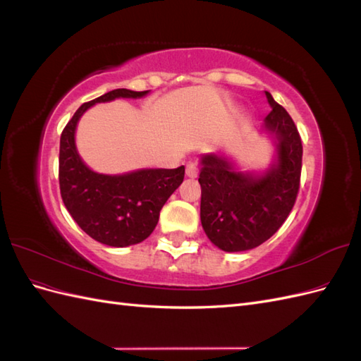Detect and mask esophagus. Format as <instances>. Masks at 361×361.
Wrapping results in <instances>:
<instances>
[{
  "label": "esophagus",
  "instance_id": "34e87169",
  "mask_svg": "<svg viewBox=\"0 0 361 361\" xmlns=\"http://www.w3.org/2000/svg\"><path fill=\"white\" fill-rule=\"evenodd\" d=\"M197 174H199L197 166H195V164H192V162H188L187 164V176L188 178H197Z\"/></svg>",
  "mask_w": 361,
  "mask_h": 361
}]
</instances>
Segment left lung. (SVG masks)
Returning <instances> with one entry per match:
<instances>
[{
  "mask_svg": "<svg viewBox=\"0 0 361 361\" xmlns=\"http://www.w3.org/2000/svg\"><path fill=\"white\" fill-rule=\"evenodd\" d=\"M267 93L265 128L276 135L279 161L265 176L235 171L216 155L202 158L200 218L211 243L224 251L264 244L286 221L300 191L302 143L289 113Z\"/></svg>",
  "mask_w": 361,
  "mask_h": 361,
  "instance_id": "left-lung-1",
  "label": "left lung"
}]
</instances>
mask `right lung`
<instances>
[{
    "label": "right lung",
    "mask_w": 361,
    "mask_h": 361,
    "mask_svg": "<svg viewBox=\"0 0 361 361\" xmlns=\"http://www.w3.org/2000/svg\"><path fill=\"white\" fill-rule=\"evenodd\" d=\"M147 93L116 89L82 104L60 137L59 182L64 206L82 231L111 247L138 244L154 232L164 203L176 191L185 167L149 169L120 176L92 171L75 147V128L87 108L116 97H141Z\"/></svg>",
    "instance_id": "right-lung-1"
}]
</instances>
